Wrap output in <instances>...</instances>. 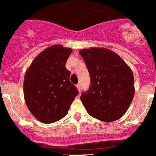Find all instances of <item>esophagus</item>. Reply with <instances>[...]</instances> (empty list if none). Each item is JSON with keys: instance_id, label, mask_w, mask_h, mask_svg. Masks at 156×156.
I'll list each match as a JSON object with an SVG mask.
<instances>
[{"instance_id": "34e87169", "label": "esophagus", "mask_w": 156, "mask_h": 156, "mask_svg": "<svg viewBox=\"0 0 156 156\" xmlns=\"http://www.w3.org/2000/svg\"><path fill=\"white\" fill-rule=\"evenodd\" d=\"M76 86H77V88H78V91H79V92H80V91H81V83H78V84H77V85H76Z\"/></svg>"}]
</instances>
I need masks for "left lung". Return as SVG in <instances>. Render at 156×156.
Wrapping results in <instances>:
<instances>
[{"instance_id": "8db88e82", "label": "left lung", "mask_w": 156, "mask_h": 156, "mask_svg": "<svg viewBox=\"0 0 156 156\" xmlns=\"http://www.w3.org/2000/svg\"><path fill=\"white\" fill-rule=\"evenodd\" d=\"M90 75V86L81 100L88 114L105 122L118 120L134 95L133 73L123 59L105 48L79 51Z\"/></svg>"}]
</instances>
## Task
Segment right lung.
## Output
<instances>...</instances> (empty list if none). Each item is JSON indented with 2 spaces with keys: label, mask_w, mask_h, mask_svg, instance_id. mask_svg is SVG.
<instances>
[{
  "label": "right lung",
  "mask_w": 156,
  "mask_h": 156,
  "mask_svg": "<svg viewBox=\"0 0 156 156\" xmlns=\"http://www.w3.org/2000/svg\"><path fill=\"white\" fill-rule=\"evenodd\" d=\"M72 50L61 45L48 47L31 64L24 78V96L37 120L51 123L68 114L78 90L65 67Z\"/></svg>",
  "instance_id": "right-lung-1"
}]
</instances>
